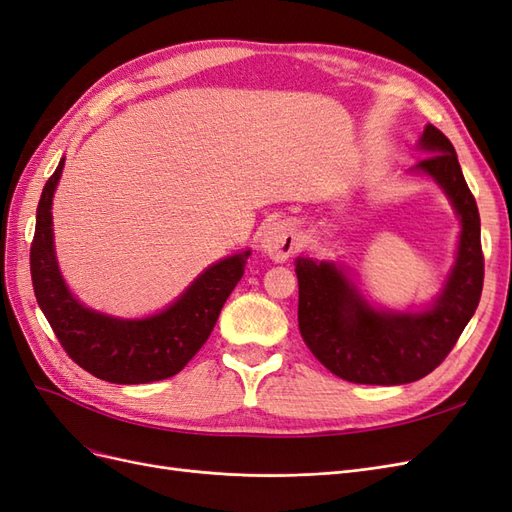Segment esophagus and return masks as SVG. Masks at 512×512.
Listing matches in <instances>:
<instances>
[{
    "mask_svg": "<svg viewBox=\"0 0 512 512\" xmlns=\"http://www.w3.org/2000/svg\"><path fill=\"white\" fill-rule=\"evenodd\" d=\"M260 247L269 258L275 262L288 260L294 252L299 250L297 241V230L290 220H275L271 222L260 237Z\"/></svg>",
    "mask_w": 512,
    "mask_h": 512,
    "instance_id": "34e87169",
    "label": "esophagus"
}]
</instances>
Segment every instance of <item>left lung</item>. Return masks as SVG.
<instances>
[{"mask_svg": "<svg viewBox=\"0 0 512 512\" xmlns=\"http://www.w3.org/2000/svg\"><path fill=\"white\" fill-rule=\"evenodd\" d=\"M418 149L429 158L412 173L440 185L461 224L455 265L436 299L404 312L376 307L356 288L344 265L303 256L294 260L303 342L324 367L348 382L393 386L425 378L453 350L483 292L480 215L455 147L427 123Z\"/></svg>", "mask_w": 512, "mask_h": 512, "instance_id": "obj_1", "label": "left lung"}]
</instances>
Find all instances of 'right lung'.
I'll return each instance as SVG.
<instances>
[{
    "instance_id": "right-lung-1",
    "label": "right lung",
    "mask_w": 512,
    "mask_h": 512,
    "mask_svg": "<svg viewBox=\"0 0 512 512\" xmlns=\"http://www.w3.org/2000/svg\"><path fill=\"white\" fill-rule=\"evenodd\" d=\"M64 162L66 158L59 160L42 190L29 252L42 314L70 359L100 380L147 384L179 374L209 339L228 294L243 277L252 250L213 262L158 314L115 318L96 312L70 292L55 256L51 207Z\"/></svg>"
}]
</instances>
